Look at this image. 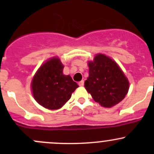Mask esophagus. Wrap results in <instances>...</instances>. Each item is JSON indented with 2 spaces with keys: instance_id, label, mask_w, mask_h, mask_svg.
<instances>
[{
  "instance_id": "1",
  "label": "esophagus",
  "mask_w": 154,
  "mask_h": 154,
  "mask_svg": "<svg viewBox=\"0 0 154 154\" xmlns=\"http://www.w3.org/2000/svg\"><path fill=\"white\" fill-rule=\"evenodd\" d=\"M78 84H79V86H83V85H84V81H83V80H81L80 82H79Z\"/></svg>"
}]
</instances>
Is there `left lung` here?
I'll return each mask as SVG.
<instances>
[{
    "instance_id": "1",
    "label": "left lung",
    "mask_w": 154,
    "mask_h": 154,
    "mask_svg": "<svg viewBox=\"0 0 154 154\" xmlns=\"http://www.w3.org/2000/svg\"><path fill=\"white\" fill-rule=\"evenodd\" d=\"M88 77L84 86L94 101L112 107L125 97L129 82L117 63L103 54H97L88 63Z\"/></svg>"
}]
</instances>
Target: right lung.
<instances>
[{"instance_id":"1","label":"right lung","mask_w":154,"mask_h":154,"mask_svg":"<svg viewBox=\"0 0 154 154\" xmlns=\"http://www.w3.org/2000/svg\"><path fill=\"white\" fill-rule=\"evenodd\" d=\"M64 66L54 57L42 65L32 80V90L37 102L49 109L61 108L78 87L71 76L64 75Z\"/></svg>"}]
</instances>
